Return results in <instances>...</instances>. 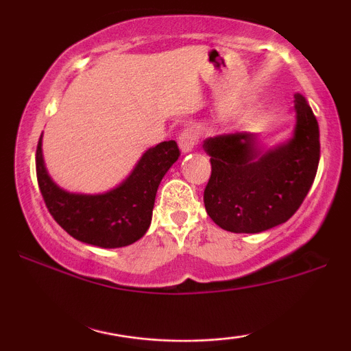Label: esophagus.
<instances>
[{
    "mask_svg": "<svg viewBox=\"0 0 351 351\" xmlns=\"http://www.w3.org/2000/svg\"><path fill=\"white\" fill-rule=\"evenodd\" d=\"M198 140H199V134L195 127L183 128V130H181V134L178 135V145H180L181 152L183 153L191 152L193 148L198 145Z\"/></svg>",
    "mask_w": 351,
    "mask_h": 351,
    "instance_id": "1",
    "label": "esophagus"
}]
</instances>
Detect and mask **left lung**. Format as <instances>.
<instances>
[{"mask_svg":"<svg viewBox=\"0 0 351 351\" xmlns=\"http://www.w3.org/2000/svg\"><path fill=\"white\" fill-rule=\"evenodd\" d=\"M292 140L263 150L249 132L204 140L211 176L204 188L206 213L231 232H263L285 223L300 208L315 180L320 132L304 95L295 94Z\"/></svg>","mask_w":351,"mask_h":351,"instance_id":"obj_1","label":"left lung"}]
</instances>
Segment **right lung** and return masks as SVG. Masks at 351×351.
<instances>
[{"mask_svg": "<svg viewBox=\"0 0 351 351\" xmlns=\"http://www.w3.org/2000/svg\"><path fill=\"white\" fill-rule=\"evenodd\" d=\"M178 156L175 140L162 142L143 153L119 188L106 195H72L47 175L41 135L36 150V175L47 211L67 234L80 243L114 249L134 244L147 232L156 189Z\"/></svg>", "mask_w": 351, "mask_h": 351, "instance_id": "obj_1", "label": "right lung"}]
</instances>
